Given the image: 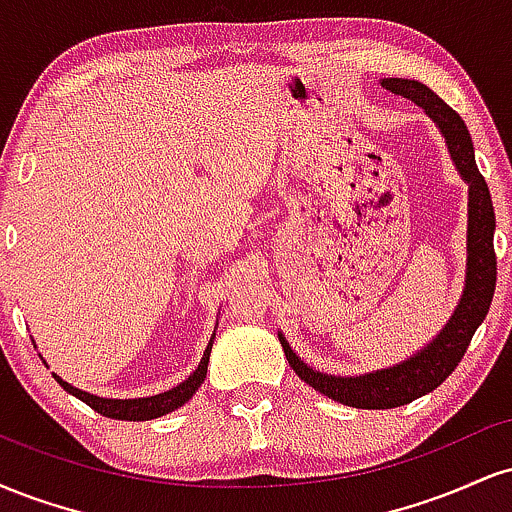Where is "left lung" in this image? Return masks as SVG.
<instances>
[{
  "mask_svg": "<svg viewBox=\"0 0 512 512\" xmlns=\"http://www.w3.org/2000/svg\"><path fill=\"white\" fill-rule=\"evenodd\" d=\"M387 91L409 98L433 117L448 142L450 156L457 170L469 185V223H467V284H464L460 305L452 313L443 332L426 346L421 354L395 368L378 370V373L358 375V378H334L320 370L308 368L291 351L286 339L281 337L284 354L298 378L334 402L349 404L356 409H392L414 402L416 397L436 390L445 378L462 361L464 351L472 342L477 327L484 322L491 308L493 291H496V252H493V231H496V214H493L491 192L484 175L479 173L474 161V146L464 127L462 117L443 103L431 88L411 79H383Z\"/></svg>",
  "mask_w": 512,
  "mask_h": 512,
  "instance_id": "1",
  "label": "left lung"
}]
</instances>
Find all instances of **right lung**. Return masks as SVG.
<instances>
[{
    "label": "right lung",
    "instance_id": "right-lung-1",
    "mask_svg": "<svg viewBox=\"0 0 512 512\" xmlns=\"http://www.w3.org/2000/svg\"><path fill=\"white\" fill-rule=\"evenodd\" d=\"M209 354H211V342L207 346V351H204L202 363H199L195 373H192L190 378L185 380V383H180L178 387H173V390H168V392H161V395H156V397L103 399V397H96V395H88V392L79 390V387H72L69 383H64L60 375H55V380L64 387V390L69 392V395L79 397L81 402H86L93 411H98V414L108 416V419L149 421V419H158V416L168 414V411H175L178 407H182V404H185L187 399L195 395L197 387L204 383V378H207Z\"/></svg>",
    "mask_w": 512,
    "mask_h": 512
}]
</instances>
